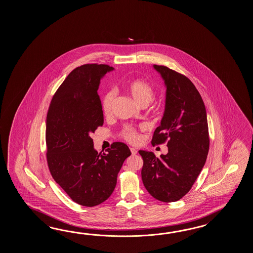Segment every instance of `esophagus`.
Segmentation results:
<instances>
[{"label": "esophagus", "mask_w": 253, "mask_h": 253, "mask_svg": "<svg viewBox=\"0 0 253 253\" xmlns=\"http://www.w3.org/2000/svg\"><path fill=\"white\" fill-rule=\"evenodd\" d=\"M130 151H131V153H132V155H133V156L137 154V150H136L135 148H134V147H131V148H130Z\"/></svg>", "instance_id": "34e87169"}]
</instances>
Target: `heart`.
<instances>
[{
  "label": "heart",
  "instance_id": "heart-1",
  "mask_svg": "<svg viewBox=\"0 0 253 253\" xmlns=\"http://www.w3.org/2000/svg\"><path fill=\"white\" fill-rule=\"evenodd\" d=\"M126 90L130 94V96L133 97L135 103L141 107L144 105L148 106L151 102L154 101L156 97V91L154 87L151 86L147 81L143 80L131 81L126 86ZM116 97L117 91L115 89H110L104 95L102 99V110L105 116H110ZM121 135L125 140H126L131 144H136L140 139L139 133L136 131V129L130 126H125L121 132Z\"/></svg>",
  "mask_w": 253,
  "mask_h": 253
}]
</instances>
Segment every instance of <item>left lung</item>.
I'll use <instances>...</instances> for the list:
<instances>
[{"mask_svg": "<svg viewBox=\"0 0 253 253\" xmlns=\"http://www.w3.org/2000/svg\"><path fill=\"white\" fill-rule=\"evenodd\" d=\"M167 86L161 124L152 144L167 142L168 153L157 158L140 150L144 165L142 181L148 193L165 203L176 202L188 193L205 166L209 131L205 103L193 82L166 66L154 65Z\"/></svg>", "mask_w": 253, "mask_h": 253, "instance_id": "1", "label": "left lung"}]
</instances>
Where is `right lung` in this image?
Masks as SVG:
<instances>
[{"instance_id":"add662e5","label":"right lung","mask_w":253,"mask_h":253,"mask_svg":"<svg viewBox=\"0 0 253 253\" xmlns=\"http://www.w3.org/2000/svg\"><path fill=\"white\" fill-rule=\"evenodd\" d=\"M114 68L85 64L76 68L55 93L46 121L48 169L55 182L72 201L92 207L113 193L128 146L116 142L108 153L94 149L92 133L104 123L97 89L100 80Z\"/></svg>"}]
</instances>
